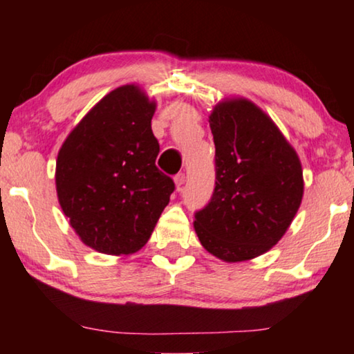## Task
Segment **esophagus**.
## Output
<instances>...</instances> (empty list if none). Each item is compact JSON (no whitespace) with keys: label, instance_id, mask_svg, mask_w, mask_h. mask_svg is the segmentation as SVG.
<instances>
[{"label":"esophagus","instance_id":"esophagus-1","mask_svg":"<svg viewBox=\"0 0 354 354\" xmlns=\"http://www.w3.org/2000/svg\"><path fill=\"white\" fill-rule=\"evenodd\" d=\"M185 180H187L185 174H177V176L174 177V182H176V187H177V190H180L183 183H185Z\"/></svg>","mask_w":354,"mask_h":354}]
</instances>
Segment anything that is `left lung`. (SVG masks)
Returning a JSON list of instances; mask_svg holds the SVG:
<instances>
[{"instance_id": "left-lung-1", "label": "left lung", "mask_w": 354, "mask_h": 354, "mask_svg": "<svg viewBox=\"0 0 354 354\" xmlns=\"http://www.w3.org/2000/svg\"><path fill=\"white\" fill-rule=\"evenodd\" d=\"M216 187L195 214L201 245L225 263L264 254L285 235L301 205L297 151L274 120L246 98L219 101L209 115Z\"/></svg>"}]
</instances>
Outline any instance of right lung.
<instances>
[{
    "instance_id": "right-lung-1",
    "label": "right lung",
    "mask_w": 354,
    "mask_h": 354,
    "mask_svg": "<svg viewBox=\"0 0 354 354\" xmlns=\"http://www.w3.org/2000/svg\"><path fill=\"white\" fill-rule=\"evenodd\" d=\"M156 101L135 84L109 91L72 129L56 159L61 209L86 246L132 254L169 205L172 178L156 167Z\"/></svg>"
}]
</instances>
